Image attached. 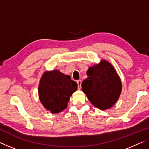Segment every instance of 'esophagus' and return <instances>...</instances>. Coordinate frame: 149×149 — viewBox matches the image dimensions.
<instances>
[{"label":"esophagus","mask_w":149,"mask_h":149,"mask_svg":"<svg viewBox=\"0 0 149 149\" xmlns=\"http://www.w3.org/2000/svg\"><path fill=\"white\" fill-rule=\"evenodd\" d=\"M81 80H77V86H78V89H80L81 87Z\"/></svg>","instance_id":"34e87169"}]
</instances>
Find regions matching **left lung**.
Segmentation results:
<instances>
[{
	"label": "left lung",
	"mask_w": 149,
	"mask_h": 149,
	"mask_svg": "<svg viewBox=\"0 0 149 149\" xmlns=\"http://www.w3.org/2000/svg\"><path fill=\"white\" fill-rule=\"evenodd\" d=\"M88 77L83 81L82 91L95 107L104 110L110 108L120 97L122 82L110 62L102 60L99 64L90 67Z\"/></svg>",
	"instance_id": "8db88e82"
}]
</instances>
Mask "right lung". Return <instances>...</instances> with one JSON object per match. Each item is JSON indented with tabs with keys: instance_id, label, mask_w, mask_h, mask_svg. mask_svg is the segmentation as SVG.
Segmentation results:
<instances>
[{
	"instance_id": "1",
	"label": "right lung",
	"mask_w": 149,
	"mask_h": 149,
	"mask_svg": "<svg viewBox=\"0 0 149 149\" xmlns=\"http://www.w3.org/2000/svg\"><path fill=\"white\" fill-rule=\"evenodd\" d=\"M77 84L70 75L59 70L47 71L42 74L39 85V97L43 107L52 114L66 108L70 97L77 90Z\"/></svg>"
}]
</instances>
